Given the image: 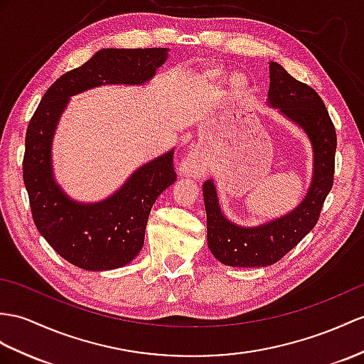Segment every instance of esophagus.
I'll use <instances>...</instances> for the list:
<instances>
[{"label": "esophagus", "mask_w": 364, "mask_h": 364, "mask_svg": "<svg viewBox=\"0 0 364 364\" xmlns=\"http://www.w3.org/2000/svg\"><path fill=\"white\" fill-rule=\"evenodd\" d=\"M203 165H205V159H203V156L199 151H191L183 159L181 171L187 176H198L200 174Z\"/></svg>", "instance_id": "1"}]
</instances>
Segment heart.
<instances>
[{
    "label": "heart",
    "instance_id": "1",
    "mask_svg": "<svg viewBox=\"0 0 364 364\" xmlns=\"http://www.w3.org/2000/svg\"><path fill=\"white\" fill-rule=\"evenodd\" d=\"M232 83L236 85L237 87H241V90H242V87L245 86V80H244V77H241V75H233V77H232Z\"/></svg>",
    "mask_w": 364,
    "mask_h": 364
}]
</instances>
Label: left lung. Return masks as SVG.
<instances>
[{"label":"left lung","instance_id":"1","mask_svg":"<svg viewBox=\"0 0 364 364\" xmlns=\"http://www.w3.org/2000/svg\"><path fill=\"white\" fill-rule=\"evenodd\" d=\"M269 73L267 105L307 136L314 154L312 181L304 199L294 210L256 227L232 223L220 210L215 181L203 183L208 249L230 267H267L279 261L315 227L333 185L336 134L321 97L277 61H270Z\"/></svg>","mask_w":364,"mask_h":364}]
</instances>
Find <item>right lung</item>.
<instances>
[{"label":"right lung","mask_w":364,"mask_h":364,"mask_svg":"<svg viewBox=\"0 0 364 364\" xmlns=\"http://www.w3.org/2000/svg\"><path fill=\"white\" fill-rule=\"evenodd\" d=\"M166 48L102 49L61 75L41 99L26 132L23 179L33 223L61 258L91 272L123 267L144 247L149 211L176 181L173 149L139 166L99 202H78L55 181L52 141L70 97L105 85H145L168 58Z\"/></svg>","instance_id":"add662e5"}]
</instances>
